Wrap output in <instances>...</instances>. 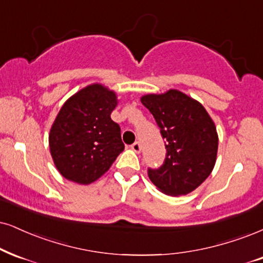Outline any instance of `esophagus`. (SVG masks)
I'll return each mask as SVG.
<instances>
[{
  "mask_svg": "<svg viewBox=\"0 0 263 263\" xmlns=\"http://www.w3.org/2000/svg\"><path fill=\"white\" fill-rule=\"evenodd\" d=\"M132 148H133V150H134L135 152H138V154H139V152L141 151V144H140V142H139V141H135L134 144L132 145Z\"/></svg>",
  "mask_w": 263,
  "mask_h": 263,
  "instance_id": "obj_1",
  "label": "esophagus"
}]
</instances>
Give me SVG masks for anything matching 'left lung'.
Instances as JSON below:
<instances>
[{
	"mask_svg": "<svg viewBox=\"0 0 263 263\" xmlns=\"http://www.w3.org/2000/svg\"><path fill=\"white\" fill-rule=\"evenodd\" d=\"M141 102L154 116L166 146L163 164L148 168V178L167 195H186L215 167L218 148L215 123L200 102L178 90L145 95Z\"/></svg>",
	"mask_w": 263,
	"mask_h": 263,
	"instance_id": "1",
	"label": "left lung"
}]
</instances>
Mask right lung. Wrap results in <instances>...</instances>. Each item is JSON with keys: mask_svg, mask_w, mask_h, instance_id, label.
Segmentation results:
<instances>
[{"mask_svg": "<svg viewBox=\"0 0 263 263\" xmlns=\"http://www.w3.org/2000/svg\"><path fill=\"white\" fill-rule=\"evenodd\" d=\"M116 106V93L100 84L84 87L62 106L48 142L54 166L66 179L92 183L124 150L121 128L111 119Z\"/></svg>", "mask_w": 263, "mask_h": 263, "instance_id": "right-lung-1", "label": "right lung"}]
</instances>
